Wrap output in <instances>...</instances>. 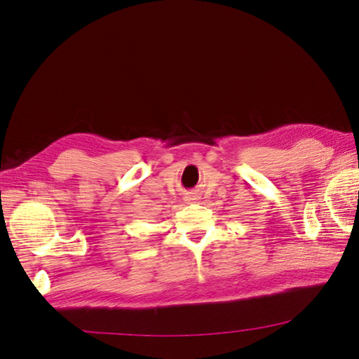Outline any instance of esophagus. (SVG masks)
<instances>
[{
  "label": "esophagus",
  "instance_id": "obj_1",
  "mask_svg": "<svg viewBox=\"0 0 359 359\" xmlns=\"http://www.w3.org/2000/svg\"><path fill=\"white\" fill-rule=\"evenodd\" d=\"M199 199V194L194 193V191H188L184 194V201L187 204H191V202H196Z\"/></svg>",
  "mask_w": 359,
  "mask_h": 359
}]
</instances>
